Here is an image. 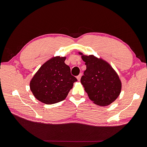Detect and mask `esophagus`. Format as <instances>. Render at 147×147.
<instances>
[{
    "label": "esophagus",
    "instance_id": "esophagus-1",
    "mask_svg": "<svg viewBox=\"0 0 147 147\" xmlns=\"http://www.w3.org/2000/svg\"><path fill=\"white\" fill-rule=\"evenodd\" d=\"M82 74L80 73L78 77H77V79H78V80L79 81L80 80V79H81V78H82Z\"/></svg>",
    "mask_w": 147,
    "mask_h": 147
}]
</instances>
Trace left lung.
<instances>
[{
  "instance_id": "8db88e82",
  "label": "left lung",
  "mask_w": 147,
  "mask_h": 147,
  "mask_svg": "<svg viewBox=\"0 0 147 147\" xmlns=\"http://www.w3.org/2000/svg\"><path fill=\"white\" fill-rule=\"evenodd\" d=\"M86 69L81 83L88 96L100 106L109 105L120 95L121 83L117 73L107 62L93 55L82 57Z\"/></svg>"
}]
</instances>
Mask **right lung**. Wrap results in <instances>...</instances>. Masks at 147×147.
I'll use <instances>...</instances> for the list:
<instances>
[{
	"instance_id": "right-lung-1",
	"label": "right lung",
	"mask_w": 147,
	"mask_h": 147,
	"mask_svg": "<svg viewBox=\"0 0 147 147\" xmlns=\"http://www.w3.org/2000/svg\"><path fill=\"white\" fill-rule=\"evenodd\" d=\"M65 57H54L42 65L30 82L35 98L46 104L63 101L78 81L64 63Z\"/></svg>"
}]
</instances>
